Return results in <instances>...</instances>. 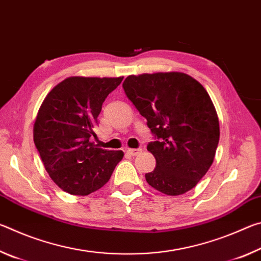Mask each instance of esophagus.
I'll list each match as a JSON object with an SVG mask.
<instances>
[{"instance_id":"34e87169","label":"esophagus","mask_w":261,"mask_h":261,"mask_svg":"<svg viewBox=\"0 0 261 261\" xmlns=\"http://www.w3.org/2000/svg\"><path fill=\"white\" fill-rule=\"evenodd\" d=\"M141 152V148H129L126 149V154H129L131 156H136Z\"/></svg>"}]
</instances>
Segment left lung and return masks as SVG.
Segmentation results:
<instances>
[{"mask_svg": "<svg viewBox=\"0 0 261 261\" xmlns=\"http://www.w3.org/2000/svg\"><path fill=\"white\" fill-rule=\"evenodd\" d=\"M124 92L156 140L147 145L156 167L147 183L168 196L193 189L213 163L220 138L219 118L208 93L183 72L126 77Z\"/></svg>", "mask_w": 261, "mask_h": 261, "instance_id": "obj_1", "label": "left lung"}]
</instances>
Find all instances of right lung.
I'll use <instances>...</instances> for the list:
<instances>
[{
  "instance_id": "1",
  "label": "right lung",
  "mask_w": 261,
  "mask_h": 261,
  "mask_svg": "<svg viewBox=\"0 0 261 261\" xmlns=\"http://www.w3.org/2000/svg\"><path fill=\"white\" fill-rule=\"evenodd\" d=\"M123 77H69L43 100L33 139L47 173L63 191L87 196L103 187L124 153L91 143L103 101Z\"/></svg>"
}]
</instances>
